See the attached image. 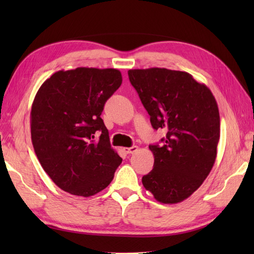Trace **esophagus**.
I'll return each mask as SVG.
<instances>
[{
	"instance_id": "1",
	"label": "esophagus",
	"mask_w": 254,
	"mask_h": 254,
	"mask_svg": "<svg viewBox=\"0 0 254 254\" xmlns=\"http://www.w3.org/2000/svg\"><path fill=\"white\" fill-rule=\"evenodd\" d=\"M137 150H138L137 146H132V147L124 148V152H126L127 154H134V153H136Z\"/></svg>"
}]
</instances>
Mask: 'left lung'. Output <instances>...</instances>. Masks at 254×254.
<instances>
[{
  "mask_svg": "<svg viewBox=\"0 0 254 254\" xmlns=\"http://www.w3.org/2000/svg\"><path fill=\"white\" fill-rule=\"evenodd\" d=\"M127 74L152 127L166 131L161 146L149 145L154 168L142 178L143 186L160 203L182 202L201 187L216 159L217 102L187 72L152 67Z\"/></svg>",
  "mask_w": 254,
  "mask_h": 254,
  "instance_id": "1",
  "label": "left lung"
}]
</instances>
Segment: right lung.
Returning a JSON list of instances; mask_svg holds the SVG:
<instances>
[{"label":"right lung","instance_id":"add662e5","mask_svg":"<svg viewBox=\"0 0 254 254\" xmlns=\"http://www.w3.org/2000/svg\"><path fill=\"white\" fill-rule=\"evenodd\" d=\"M122 84L116 68L59 71L40 86L30 112L31 141L52 181L78 196L110 185L122 158L101 119L106 101Z\"/></svg>","mask_w":254,"mask_h":254}]
</instances>
